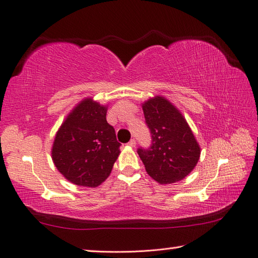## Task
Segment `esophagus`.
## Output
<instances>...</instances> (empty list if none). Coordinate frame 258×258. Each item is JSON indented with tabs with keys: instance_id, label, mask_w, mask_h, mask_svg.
<instances>
[{
	"instance_id": "obj_1",
	"label": "esophagus",
	"mask_w": 258,
	"mask_h": 258,
	"mask_svg": "<svg viewBox=\"0 0 258 258\" xmlns=\"http://www.w3.org/2000/svg\"><path fill=\"white\" fill-rule=\"evenodd\" d=\"M136 144H137V143H136V140H135V139H131L130 141L128 142V145H129V146H131V147H135V146H136Z\"/></svg>"
}]
</instances>
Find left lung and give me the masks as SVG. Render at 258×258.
Segmentation results:
<instances>
[{
  "label": "left lung",
  "mask_w": 258,
  "mask_h": 258,
  "mask_svg": "<svg viewBox=\"0 0 258 258\" xmlns=\"http://www.w3.org/2000/svg\"><path fill=\"white\" fill-rule=\"evenodd\" d=\"M152 145L138 148L146 172L159 184L181 181L196 167L200 146L184 116L169 100L160 96L142 105Z\"/></svg>",
  "instance_id": "8db88e82"
}]
</instances>
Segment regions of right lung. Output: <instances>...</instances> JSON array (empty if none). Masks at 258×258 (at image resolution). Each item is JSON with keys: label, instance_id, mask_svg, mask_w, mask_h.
<instances>
[{"label": "right lung", "instance_id": "obj_1", "mask_svg": "<svg viewBox=\"0 0 258 258\" xmlns=\"http://www.w3.org/2000/svg\"><path fill=\"white\" fill-rule=\"evenodd\" d=\"M107 107L84 99L61 124L51 148L54 166L68 181L97 187L110 175L121 145L106 121Z\"/></svg>", "mask_w": 258, "mask_h": 258}]
</instances>
